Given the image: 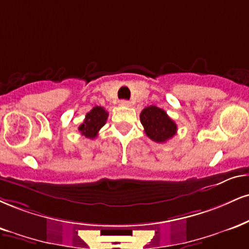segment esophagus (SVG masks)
<instances>
[{
	"instance_id": "34e87169",
	"label": "esophagus",
	"mask_w": 249,
	"mask_h": 249,
	"mask_svg": "<svg viewBox=\"0 0 249 249\" xmlns=\"http://www.w3.org/2000/svg\"><path fill=\"white\" fill-rule=\"evenodd\" d=\"M121 106L123 107H131V102L126 101V100H123L121 101Z\"/></svg>"
}]
</instances>
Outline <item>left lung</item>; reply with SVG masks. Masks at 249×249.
<instances>
[{"label":"left lung","instance_id":"obj_1","mask_svg":"<svg viewBox=\"0 0 249 249\" xmlns=\"http://www.w3.org/2000/svg\"><path fill=\"white\" fill-rule=\"evenodd\" d=\"M146 136L155 142H166L176 134L178 126L164 110L155 106H149L140 112Z\"/></svg>","mask_w":249,"mask_h":249}]
</instances>
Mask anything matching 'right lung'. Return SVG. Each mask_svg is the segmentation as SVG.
Listing matches in <instances>:
<instances>
[{
    "label": "right lung",
    "instance_id": "add662e5",
    "mask_svg": "<svg viewBox=\"0 0 249 249\" xmlns=\"http://www.w3.org/2000/svg\"><path fill=\"white\" fill-rule=\"evenodd\" d=\"M107 113L106 109L102 107H95L86 115L85 121L79 126V131L82 136L89 139H94L97 137L98 131L104 126L107 123Z\"/></svg>",
    "mask_w": 249,
    "mask_h": 249
}]
</instances>
